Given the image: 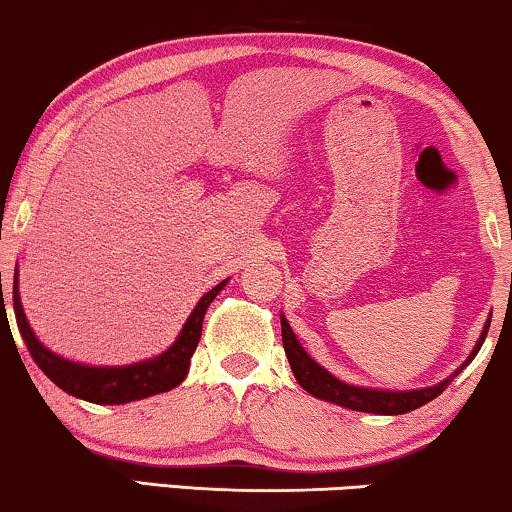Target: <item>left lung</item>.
I'll return each instance as SVG.
<instances>
[{
    "label": "left lung",
    "mask_w": 512,
    "mask_h": 512,
    "mask_svg": "<svg viewBox=\"0 0 512 512\" xmlns=\"http://www.w3.org/2000/svg\"><path fill=\"white\" fill-rule=\"evenodd\" d=\"M282 342H284V352L286 359H289V366L296 375V380L300 387H303L307 394H312L314 398H321V401L342 405V408L349 410H359V412H373V415H403V412L417 410L426 405L433 398L443 394L454 377H457L461 370H464L468 363L475 359V354L480 352L482 342L487 338L489 331V321L487 319L485 328H482L478 342H475L473 352L468 354V359L461 363V366L454 370V373L447 377V380L433 384V387H424V389H412V391H382V389H366V387H354V384H347L333 377L324 366H319L317 361L312 359L310 354L300 347V342L296 335H293L289 321L282 317Z\"/></svg>",
    "instance_id": "left-lung-1"
}]
</instances>
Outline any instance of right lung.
I'll return each mask as SVG.
<instances>
[{
  "label": "right lung",
  "instance_id": "right-lung-1",
  "mask_svg": "<svg viewBox=\"0 0 512 512\" xmlns=\"http://www.w3.org/2000/svg\"><path fill=\"white\" fill-rule=\"evenodd\" d=\"M226 282L228 279H223L221 284H216L212 291H207L198 300L191 317L186 319L184 328H181L179 338L163 354L139 363H130V366H86V363L62 359V356L53 354L51 349L41 345L30 324H27L23 305H20L18 270L13 275V312H16L18 331L23 335L34 363L44 370L48 380L58 384L69 396L81 398V401L97 405H121L130 401H142V398L153 394H163V391H170L184 382V377L188 375V366H191V356L200 342L202 319H205L207 307L219 296V291L226 286Z\"/></svg>",
  "mask_w": 512,
  "mask_h": 512
}]
</instances>
